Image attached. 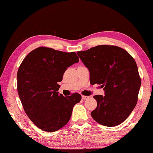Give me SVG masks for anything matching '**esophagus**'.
Returning <instances> with one entry per match:
<instances>
[{
    "label": "esophagus",
    "mask_w": 153,
    "mask_h": 153,
    "mask_svg": "<svg viewBox=\"0 0 153 153\" xmlns=\"http://www.w3.org/2000/svg\"><path fill=\"white\" fill-rule=\"evenodd\" d=\"M89 97L88 96H82V100H86L87 98H88Z\"/></svg>",
    "instance_id": "34e87169"
}]
</instances>
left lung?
I'll return each mask as SVG.
<instances>
[{"label": "left lung", "instance_id": "left-lung-1", "mask_svg": "<svg viewBox=\"0 0 153 153\" xmlns=\"http://www.w3.org/2000/svg\"><path fill=\"white\" fill-rule=\"evenodd\" d=\"M77 54L90 71V84H100L105 91V96H94L97 105L91 117L108 127L123 123L137 104L141 86L134 59L123 48L112 45L97 46Z\"/></svg>", "mask_w": 153, "mask_h": 153}]
</instances>
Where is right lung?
<instances>
[{"label": "right lung", "mask_w": 153, "mask_h": 153, "mask_svg": "<svg viewBox=\"0 0 153 153\" xmlns=\"http://www.w3.org/2000/svg\"><path fill=\"white\" fill-rule=\"evenodd\" d=\"M79 62L75 52H63L46 47L31 51L17 74L18 91L25 113L41 130L53 132L69 121L74 105L82 99L74 93L59 94V82L67 67Z\"/></svg>", "instance_id": "add662e5"}]
</instances>
